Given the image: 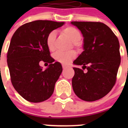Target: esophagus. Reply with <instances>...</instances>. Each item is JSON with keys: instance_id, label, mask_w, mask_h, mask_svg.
I'll return each mask as SVG.
<instances>
[{"instance_id": "obj_1", "label": "esophagus", "mask_w": 128, "mask_h": 128, "mask_svg": "<svg viewBox=\"0 0 128 128\" xmlns=\"http://www.w3.org/2000/svg\"><path fill=\"white\" fill-rule=\"evenodd\" d=\"M62 66H63V69H65V68H66L69 67V66H68V65H65V64H63V65H62Z\"/></svg>"}]
</instances>
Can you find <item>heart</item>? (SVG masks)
Listing matches in <instances>:
<instances>
[{
  "label": "heart",
  "instance_id": "1",
  "mask_svg": "<svg viewBox=\"0 0 128 128\" xmlns=\"http://www.w3.org/2000/svg\"><path fill=\"white\" fill-rule=\"evenodd\" d=\"M62 33L64 34L65 36L67 37L72 42L74 43L75 46L77 44L81 38V34L80 32L77 29L74 27L68 26L66 28H63L62 30ZM56 38V32L52 31L48 34L46 39V44L50 51H53L54 50V40ZM76 56V52L74 51H69L67 52H57L54 55V58L55 60L62 63L67 64L69 63L72 59L74 58Z\"/></svg>",
  "mask_w": 128,
  "mask_h": 128
}]
</instances>
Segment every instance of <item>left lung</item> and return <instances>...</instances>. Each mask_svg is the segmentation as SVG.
Masks as SVG:
<instances>
[{"label":"left lung","mask_w":128,"mask_h":128,"mask_svg":"<svg viewBox=\"0 0 128 128\" xmlns=\"http://www.w3.org/2000/svg\"><path fill=\"white\" fill-rule=\"evenodd\" d=\"M83 36V51L74 61L72 88L78 98L94 101L108 94L116 81L120 64V45L117 37L101 22H71Z\"/></svg>","instance_id":"left-lung-1"}]
</instances>
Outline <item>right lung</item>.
<instances>
[{"mask_svg": "<svg viewBox=\"0 0 128 128\" xmlns=\"http://www.w3.org/2000/svg\"><path fill=\"white\" fill-rule=\"evenodd\" d=\"M65 22L35 20L25 24L14 32L9 47L7 62L13 87L24 99L40 102L50 98L62 72L60 62H54L46 44L48 34ZM41 60L49 62L43 70Z\"/></svg>", "mask_w": 128, "mask_h": 128, "instance_id": "1", "label": "right lung"}]
</instances>
